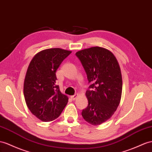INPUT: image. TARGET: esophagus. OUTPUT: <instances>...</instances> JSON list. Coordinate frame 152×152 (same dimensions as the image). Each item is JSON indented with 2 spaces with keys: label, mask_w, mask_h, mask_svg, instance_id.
Here are the masks:
<instances>
[{
  "label": "esophagus",
  "mask_w": 152,
  "mask_h": 152,
  "mask_svg": "<svg viewBox=\"0 0 152 152\" xmlns=\"http://www.w3.org/2000/svg\"><path fill=\"white\" fill-rule=\"evenodd\" d=\"M77 96V94H76L75 95H74V96H71V98L72 99V100L75 101V100L76 99Z\"/></svg>",
  "instance_id": "34e87169"
}]
</instances>
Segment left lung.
<instances>
[{
  "instance_id": "obj_1",
  "label": "left lung",
  "mask_w": 152,
  "mask_h": 152,
  "mask_svg": "<svg viewBox=\"0 0 152 152\" xmlns=\"http://www.w3.org/2000/svg\"><path fill=\"white\" fill-rule=\"evenodd\" d=\"M87 74L88 106L81 115L87 122L99 125L114 114L122 93V76L115 57L110 50L93 47L76 53Z\"/></svg>"
}]
</instances>
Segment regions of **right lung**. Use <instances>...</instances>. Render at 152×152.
<instances>
[{
  "instance_id": "obj_1",
  "label": "right lung",
  "mask_w": 152,
  "mask_h": 152,
  "mask_svg": "<svg viewBox=\"0 0 152 152\" xmlns=\"http://www.w3.org/2000/svg\"><path fill=\"white\" fill-rule=\"evenodd\" d=\"M71 51L60 48L45 49L33 57L27 71L24 95L31 112L42 121L58 118L68 98L56 84V71Z\"/></svg>"
}]
</instances>
